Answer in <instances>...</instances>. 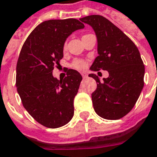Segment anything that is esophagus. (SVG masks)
<instances>
[{"label":"esophagus","instance_id":"34e87169","mask_svg":"<svg viewBox=\"0 0 157 157\" xmlns=\"http://www.w3.org/2000/svg\"><path fill=\"white\" fill-rule=\"evenodd\" d=\"M81 75H82V78H87V75H86L85 73H82Z\"/></svg>","mask_w":157,"mask_h":157}]
</instances>
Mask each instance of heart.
<instances>
[{"instance_id": "heart-1", "label": "heart", "mask_w": 157, "mask_h": 157, "mask_svg": "<svg viewBox=\"0 0 157 157\" xmlns=\"http://www.w3.org/2000/svg\"><path fill=\"white\" fill-rule=\"evenodd\" d=\"M65 48V44L64 45V49ZM71 67L77 70H83L87 67V63L85 60L81 59H76L72 62Z\"/></svg>"}]
</instances>
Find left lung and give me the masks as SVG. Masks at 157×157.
<instances>
[{
    "label": "left lung",
    "instance_id": "1",
    "mask_svg": "<svg viewBox=\"0 0 157 157\" xmlns=\"http://www.w3.org/2000/svg\"><path fill=\"white\" fill-rule=\"evenodd\" d=\"M80 20L92 27L98 38V56L90 69L109 73L103 82L94 74L88 75L97 82V89L92 93L93 108L105 120H120L133 109L144 86L145 67L139 51L105 17L93 14Z\"/></svg>",
    "mask_w": 157,
    "mask_h": 157
}]
</instances>
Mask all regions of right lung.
I'll use <instances>...</instances> for the list:
<instances>
[{
    "label": "right lung",
    "mask_w": 157,
    "mask_h": 157,
    "mask_svg": "<svg viewBox=\"0 0 157 157\" xmlns=\"http://www.w3.org/2000/svg\"><path fill=\"white\" fill-rule=\"evenodd\" d=\"M83 28L76 19L42 22L27 37L19 53L17 92L29 115L47 128L64 126L74 116V99L82 76L70 69L64 79L58 80L52 71L63 58L66 38Z\"/></svg>",
    "instance_id": "obj_1"
}]
</instances>
